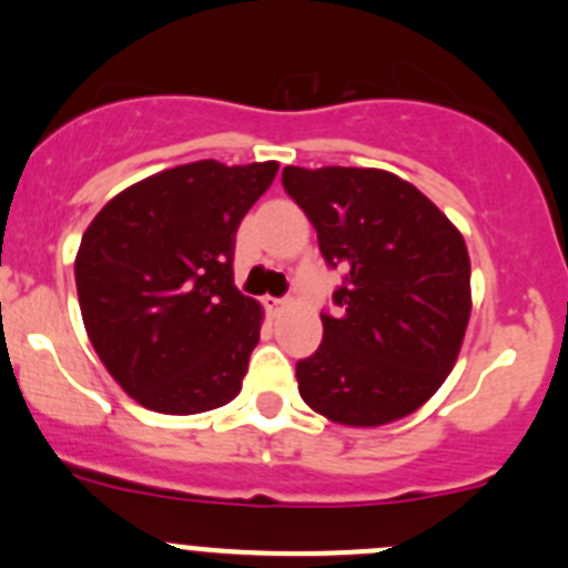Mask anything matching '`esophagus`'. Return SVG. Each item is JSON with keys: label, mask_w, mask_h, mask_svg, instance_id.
Instances as JSON below:
<instances>
[{"label": "esophagus", "mask_w": 568, "mask_h": 568, "mask_svg": "<svg viewBox=\"0 0 568 568\" xmlns=\"http://www.w3.org/2000/svg\"><path fill=\"white\" fill-rule=\"evenodd\" d=\"M265 308L271 317H278L286 308V301H282V297H265Z\"/></svg>", "instance_id": "34e87169"}]
</instances>
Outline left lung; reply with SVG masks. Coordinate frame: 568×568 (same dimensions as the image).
I'll use <instances>...</instances> for the list:
<instances>
[{
	"instance_id": "8db88e82",
	"label": "left lung",
	"mask_w": 568,
	"mask_h": 568,
	"mask_svg": "<svg viewBox=\"0 0 568 568\" xmlns=\"http://www.w3.org/2000/svg\"><path fill=\"white\" fill-rule=\"evenodd\" d=\"M284 191L342 267V312L297 361V390L344 426H383L432 399L470 320V256L457 226L415 185L383 169L284 166Z\"/></svg>"
}]
</instances>
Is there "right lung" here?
<instances>
[{
    "instance_id": "add662e5",
    "label": "right lung",
    "mask_w": 568,
    "mask_h": 568,
    "mask_svg": "<svg viewBox=\"0 0 568 568\" xmlns=\"http://www.w3.org/2000/svg\"><path fill=\"white\" fill-rule=\"evenodd\" d=\"M276 161H196L131 185L92 219L75 254L87 336L142 407L207 413L243 388L262 306L232 278L243 215Z\"/></svg>"
}]
</instances>
